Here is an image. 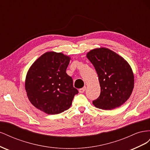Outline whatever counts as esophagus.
I'll use <instances>...</instances> for the list:
<instances>
[{"label":"esophagus","instance_id":"1","mask_svg":"<svg viewBox=\"0 0 150 150\" xmlns=\"http://www.w3.org/2000/svg\"><path fill=\"white\" fill-rule=\"evenodd\" d=\"M86 86H84V88H81V89H79V91L80 93H83L85 91H86Z\"/></svg>","mask_w":150,"mask_h":150}]
</instances>
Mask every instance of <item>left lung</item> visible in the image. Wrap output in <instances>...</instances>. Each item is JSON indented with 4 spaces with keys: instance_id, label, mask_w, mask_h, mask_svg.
I'll use <instances>...</instances> for the list:
<instances>
[{
    "instance_id": "1",
    "label": "left lung",
    "mask_w": 150,
    "mask_h": 150,
    "mask_svg": "<svg viewBox=\"0 0 150 150\" xmlns=\"http://www.w3.org/2000/svg\"><path fill=\"white\" fill-rule=\"evenodd\" d=\"M86 57L93 64L101 87L95 107L110 110L122 105L129 98L134 84L132 69L125 59L106 47L91 50Z\"/></svg>"
}]
</instances>
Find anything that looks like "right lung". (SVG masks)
I'll return each mask as SVG.
<instances>
[{"label":"right lung","instance_id":"right-lung-1","mask_svg":"<svg viewBox=\"0 0 150 150\" xmlns=\"http://www.w3.org/2000/svg\"><path fill=\"white\" fill-rule=\"evenodd\" d=\"M71 57L61 52H47L29 69L25 81L27 96L33 105L48 115L68 110L78 91L66 73Z\"/></svg>","mask_w":150,"mask_h":150}]
</instances>
